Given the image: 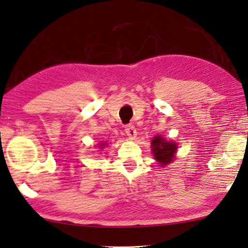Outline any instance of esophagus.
I'll return each mask as SVG.
<instances>
[{
    "instance_id": "34e87169",
    "label": "esophagus",
    "mask_w": 248,
    "mask_h": 248,
    "mask_svg": "<svg viewBox=\"0 0 248 248\" xmlns=\"http://www.w3.org/2000/svg\"><path fill=\"white\" fill-rule=\"evenodd\" d=\"M125 133L129 137V139H134L137 135V130H136V128H135L134 125H126L125 126Z\"/></svg>"
}]
</instances>
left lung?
<instances>
[{
    "label": "left lung",
    "mask_w": 248,
    "mask_h": 248,
    "mask_svg": "<svg viewBox=\"0 0 248 248\" xmlns=\"http://www.w3.org/2000/svg\"><path fill=\"white\" fill-rule=\"evenodd\" d=\"M151 149L154 158L158 162L161 167H164L174 161L178 147L174 141H170V140L167 141L164 137L155 136L151 141Z\"/></svg>",
    "instance_id": "obj_1"
}]
</instances>
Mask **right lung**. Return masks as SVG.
<instances>
[{
    "label": "right lung",
    "mask_w": 248,
    "mask_h": 248,
    "mask_svg": "<svg viewBox=\"0 0 248 248\" xmlns=\"http://www.w3.org/2000/svg\"><path fill=\"white\" fill-rule=\"evenodd\" d=\"M104 146H105V143H101V146H100V148H105Z\"/></svg>",
    "instance_id": "right-lung-1"
}]
</instances>
